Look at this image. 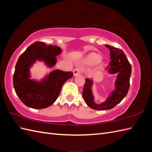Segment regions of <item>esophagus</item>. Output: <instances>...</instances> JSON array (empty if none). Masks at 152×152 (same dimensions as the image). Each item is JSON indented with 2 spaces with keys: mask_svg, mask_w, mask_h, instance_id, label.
Returning <instances> with one entry per match:
<instances>
[{
  "mask_svg": "<svg viewBox=\"0 0 152 152\" xmlns=\"http://www.w3.org/2000/svg\"><path fill=\"white\" fill-rule=\"evenodd\" d=\"M82 71H83V70H82V68L81 67H77L73 70V75L77 76L78 75H79L82 72Z\"/></svg>",
  "mask_w": 152,
  "mask_h": 152,
  "instance_id": "34e87169",
  "label": "esophagus"
}]
</instances>
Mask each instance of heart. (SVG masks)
<instances>
[{
  "label": "heart",
  "mask_w": 152,
  "mask_h": 152,
  "mask_svg": "<svg viewBox=\"0 0 152 152\" xmlns=\"http://www.w3.org/2000/svg\"><path fill=\"white\" fill-rule=\"evenodd\" d=\"M101 59H102V58L98 54L92 53L87 58L86 62L90 64V65H95L101 60Z\"/></svg>",
  "instance_id": "b5f03b06"
}]
</instances>
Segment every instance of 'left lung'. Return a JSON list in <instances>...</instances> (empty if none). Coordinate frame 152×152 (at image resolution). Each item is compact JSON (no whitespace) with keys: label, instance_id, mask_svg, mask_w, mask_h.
Instances as JSON below:
<instances>
[{"label":"left lung","instance_id":"obj_1","mask_svg":"<svg viewBox=\"0 0 152 152\" xmlns=\"http://www.w3.org/2000/svg\"><path fill=\"white\" fill-rule=\"evenodd\" d=\"M110 50V59L107 69L110 74L117 73L115 83V88L111 93L104 102L96 104L94 102V96L91 90L93 80L85 79L82 96L88 107L96 110H105L112 109L120 103L127 95L130 86V77L131 75V65L129 62L125 54L121 49L114 48L110 45H105Z\"/></svg>","mask_w":152,"mask_h":152}]
</instances>
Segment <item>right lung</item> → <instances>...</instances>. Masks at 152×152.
Listing matches in <instances>:
<instances>
[{"label":"right lung","mask_w":152,"mask_h":152,"mask_svg":"<svg viewBox=\"0 0 152 152\" xmlns=\"http://www.w3.org/2000/svg\"><path fill=\"white\" fill-rule=\"evenodd\" d=\"M61 49L56 45L35 42L21 54L13 75V86L20 100L27 107L45 108L53 104L60 93L63 84L73 77L72 72L56 70L50 72L41 82L30 79V68L37 61H42L52 68Z\"/></svg>","instance_id":"right-lung-1"}]
</instances>
